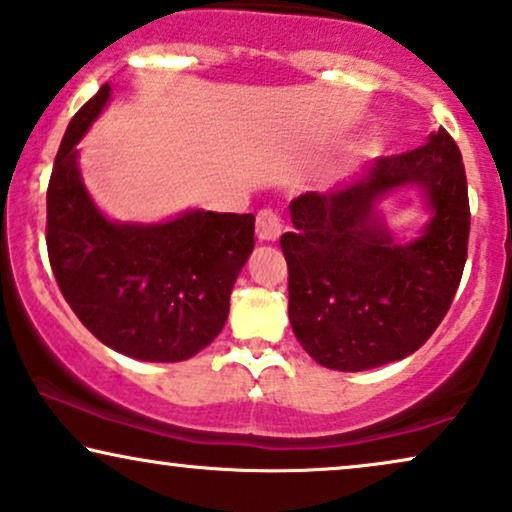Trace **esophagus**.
Wrapping results in <instances>:
<instances>
[{"mask_svg":"<svg viewBox=\"0 0 512 512\" xmlns=\"http://www.w3.org/2000/svg\"><path fill=\"white\" fill-rule=\"evenodd\" d=\"M282 235V218L275 211L263 209L256 216V237L261 242H277Z\"/></svg>","mask_w":512,"mask_h":512,"instance_id":"obj_1","label":"esophagus"}]
</instances>
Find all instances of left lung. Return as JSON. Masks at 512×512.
Segmentation results:
<instances>
[{
    "instance_id": "obj_1",
    "label": "left lung",
    "mask_w": 512,
    "mask_h": 512,
    "mask_svg": "<svg viewBox=\"0 0 512 512\" xmlns=\"http://www.w3.org/2000/svg\"><path fill=\"white\" fill-rule=\"evenodd\" d=\"M418 187L431 221L411 243L387 230L377 202ZM294 232L289 322L317 364L364 371L416 353L444 320L468 256L470 207L459 145L444 129L421 148L378 157L353 183L289 204Z\"/></svg>"
}]
</instances>
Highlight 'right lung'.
<instances>
[{
	"label": "right lung",
	"mask_w": 512,
	"mask_h": 512,
	"mask_svg": "<svg viewBox=\"0 0 512 512\" xmlns=\"http://www.w3.org/2000/svg\"><path fill=\"white\" fill-rule=\"evenodd\" d=\"M110 84L72 117L46 190V249L65 301L98 341L143 362H183L221 334L254 251V214L190 209L162 223L110 221L82 181L79 148Z\"/></svg>",
	"instance_id": "add662e5"
}]
</instances>
